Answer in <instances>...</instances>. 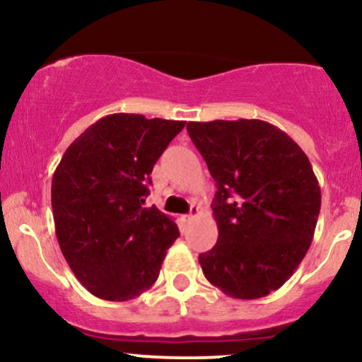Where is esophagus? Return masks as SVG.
<instances>
[{
  "mask_svg": "<svg viewBox=\"0 0 362 362\" xmlns=\"http://www.w3.org/2000/svg\"><path fill=\"white\" fill-rule=\"evenodd\" d=\"M199 213H201V211H199V206H195V204H192V206H190V213H189V214H185V216H184V221H185V223L192 221V219H194V218H197V216H199Z\"/></svg>",
  "mask_w": 362,
  "mask_h": 362,
  "instance_id": "1",
  "label": "esophagus"
}]
</instances>
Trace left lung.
<instances>
[{"mask_svg": "<svg viewBox=\"0 0 362 362\" xmlns=\"http://www.w3.org/2000/svg\"><path fill=\"white\" fill-rule=\"evenodd\" d=\"M216 180L218 243L199 255L211 284L238 300L279 289L305 259L322 204L308 156L259 119L189 122Z\"/></svg>", "mask_w": 362, "mask_h": 362, "instance_id": "left-lung-1", "label": "left lung"}]
</instances>
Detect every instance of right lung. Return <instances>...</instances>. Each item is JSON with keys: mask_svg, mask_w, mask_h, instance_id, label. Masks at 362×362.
<instances>
[{"mask_svg": "<svg viewBox=\"0 0 362 362\" xmlns=\"http://www.w3.org/2000/svg\"><path fill=\"white\" fill-rule=\"evenodd\" d=\"M184 120L141 114L102 117L69 144L52 177L61 252L93 296L127 301L155 284L175 221L143 207L153 167Z\"/></svg>", "mask_w": 362, "mask_h": 362, "instance_id": "1", "label": "right lung"}]
</instances>
